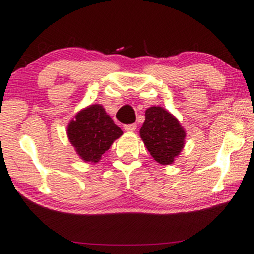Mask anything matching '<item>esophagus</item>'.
Returning a JSON list of instances; mask_svg holds the SVG:
<instances>
[{"instance_id":"34e87169","label":"esophagus","mask_w":254,"mask_h":254,"mask_svg":"<svg viewBox=\"0 0 254 254\" xmlns=\"http://www.w3.org/2000/svg\"><path fill=\"white\" fill-rule=\"evenodd\" d=\"M124 129H125V131H135L137 129V125L135 123L125 124L124 125Z\"/></svg>"}]
</instances>
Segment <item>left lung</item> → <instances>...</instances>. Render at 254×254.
<instances>
[{"mask_svg": "<svg viewBox=\"0 0 254 254\" xmlns=\"http://www.w3.org/2000/svg\"><path fill=\"white\" fill-rule=\"evenodd\" d=\"M141 138L155 161L170 165L184 147L185 131L178 119L160 106L145 111V121L139 131Z\"/></svg>", "mask_w": 254, "mask_h": 254, "instance_id": "obj_1", "label": "left lung"}]
</instances>
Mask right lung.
Listing matches in <instances>:
<instances>
[{
  "label": "right lung",
  "mask_w": 254,
  "mask_h": 254,
  "mask_svg": "<svg viewBox=\"0 0 254 254\" xmlns=\"http://www.w3.org/2000/svg\"><path fill=\"white\" fill-rule=\"evenodd\" d=\"M122 133L121 127L100 105H90L78 112L68 127V137L78 155L84 161L94 164Z\"/></svg>",
  "instance_id": "add662e5"
}]
</instances>
